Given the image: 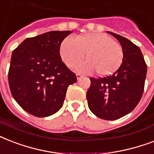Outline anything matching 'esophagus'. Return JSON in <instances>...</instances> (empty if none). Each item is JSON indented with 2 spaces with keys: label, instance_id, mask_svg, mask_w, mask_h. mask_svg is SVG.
Masks as SVG:
<instances>
[{
  "label": "esophagus",
  "instance_id": "esophagus-1",
  "mask_svg": "<svg viewBox=\"0 0 154 154\" xmlns=\"http://www.w3.org/2000/svg\"><path fill=\"white\" fill-rule=\"evenodd\" d=\"M76 75H77V80H80V79H81V78H82V77H83V76H82V75L81 74V73H77V74H76Z\"/></svg>",
  "mask_w": 154,
  "mask_h": 154
}]
</instances>
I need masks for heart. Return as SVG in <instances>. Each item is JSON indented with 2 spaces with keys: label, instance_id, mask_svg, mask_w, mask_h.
I'll return each mask as SVG.
<instances>
[{
  "label": "heart",
  "instance_id": "obj_1",
  "mask_svg": "<svg viewBox=\"0 0 154 154\" xmlns=\"http://www.w3.org/2000/svg\"><path fill=\"white\" fill-rule=\"evenodd\" d=\"M85 53L87 60L77 65V70L83 72L96 70L97 73L101 77L117 71L124 57L122 46L110 37L100 32L67 37L60 45L61 59L70 68L83 60Z\"/></svg>",
  "mask_w": 154,
  "mask_h": 154
}]
</instances>
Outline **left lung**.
Instances as JSON below:
<instances>
[{"label":"left lung","instance_id":"8db88e82","mask_svg":"<svg viewBox=\"0 0 154 154\" xmlns=\"http://www.w3.org/2000/svg\"><path fill=\"white\" fill-rule=\"evenodd\" d=\"M120 42L123 61L112 75L90 78L86 94L89 109L101 119L113 121L134 109L141 98L147 65L138 46L121 35L108 32Z\"/></svg>","mask_w":154,"mask_h":154}]
</instances>
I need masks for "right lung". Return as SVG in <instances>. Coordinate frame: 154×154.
<instances>
[{"label":"right lung","instance_id":"right-lung-1","mask_svg":"<svg viewBox=\"0 0 154 154\" xmlns=\"http://www.w3.org/2000/svg\"><path fill=\"white\" fill-rule=\"evenodd\" d=\"M72 31H51L25 39L12 53L8 85L13 98L35 117L54 114L62 107L75 73L61 60V42Z\"/></svg>","mask_w":154,"mask_h":154}]
</instances>
